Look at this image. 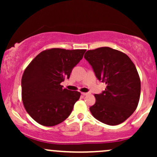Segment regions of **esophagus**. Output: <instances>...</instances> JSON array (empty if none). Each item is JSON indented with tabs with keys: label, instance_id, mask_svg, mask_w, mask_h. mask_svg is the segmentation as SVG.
Listing matches in <instances>:
<instances>
[{
	"label": "esophagus",
	"instance_id": "esophagus-1",
	"mask_svg": "<svg viewBox=\"0 0 157 157\" xmlns=\"http://www.w3.org/2000/svg\"><path fill=\"white\" fill-rule=\"evenodd\" d=\"M82 94L83 95V96H87V95H89L90 94H89V93H85V92H82Z\"/></svg>",
	"mask_w": 157,
	"mask_h": 157
}]
</instances>
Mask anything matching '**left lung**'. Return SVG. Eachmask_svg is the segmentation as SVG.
<instances>
[{
	"label": "left lung",
	"instance_id": "left-lung-1",
	"mask_svg": "<svg viewBox=\"0 0 157 157\" xmlns=\"http://www.w3.org/2000/svg\"><path fill=\"white\" fill-rule=\"evenodd\" d=\"M84 57L92 66L105 90L94 94L96 102L90 107L94 118L109 125L125 121L137 107L141 82L134 63L123 52L110 47L89 50Z\"/></svg>",
	"mask_w": 157,
	"mask_h": 157
}]
</instances>
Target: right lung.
Returning <instances> with one entry per match:
<instances>
[{"instance_id":"add662e5","label":"right lung","mask_w":157,"mask_h":157,"mask_svg":"<svg viewBox=\"0 0 157 157\" xmlns=\"http://www.w3.org/2000/svg\"><path fill=\"white\" fill-rule=\"evenodd\" d=\"M86 49L54 48L37 55L24 70L21 96L25 109L37 123L54 126L64 121L80 99V92L63 89L72 68L83 57Z\"/></svg>"}]
</instances>
